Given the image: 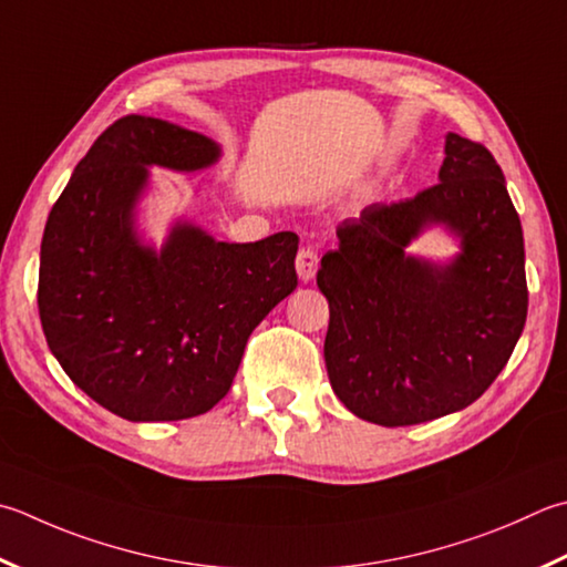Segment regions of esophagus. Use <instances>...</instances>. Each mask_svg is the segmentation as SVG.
I'll return each mask as SVG.
<instances>
[{
	"mask_svg": "<svg viewBox=\"0 0 567 567\" xmlns=\"http://www.w3.org/2000/svg\"><path fill=\"white\" fill-rule=\"evenodd\" d=\"M295 265H297V275H299V280H302V282L315 280L317 268H319V258H317V252H315L312 248H302V250L297 252V260H295Z\"/></svg>",
	"mask_w": 567,
	"mask_h": 567,
	"instance_id": "1",
	"label": "esophagus"
}]
</instances>
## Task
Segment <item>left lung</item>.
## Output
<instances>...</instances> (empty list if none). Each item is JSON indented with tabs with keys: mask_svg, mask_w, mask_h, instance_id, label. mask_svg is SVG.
Segmentation results:
<instances>
[{
	"mask_svg": "<svg viewBox=\"0 0 567 567\" xmlns=\"http://www.w3.org/2000/svg\"><path fill=\"white\" fill-rule=\"evenodd\" d=\"M432 225L461 240L447 264L406 252ZM337 236L317 285L329 299L324 361L339 401L383 427L472 405L528 312L524 230L492 152L447 132L440 184L365 206Z\"/></svg>",
	"mask_w": 567,
	"mask_h": 567,
	"instance_id": "obj_1",
	"label": "left lung"
}]
</instances>
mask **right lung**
Segmentation results:
<instances>
[{"instance_id":"obj_1","label":"right lung","mask_w":567,"mask_h":567,"mask_svg":"<svg viewBox=\"0 0 567 567\" xmlns=\"http://www.w3.org/2000/svg\"><path fill=\"white\" fill-rule=\"evenodd\" d=\"M218 157L202 132L120 117L78 162L43 230L39 317L49 349L85 395L132 423L214 408L252 329L297 287L292 230L224 243L182 218L159 250L142 238L150 166L202 172Z\"/></svg>"}]
</instances>
